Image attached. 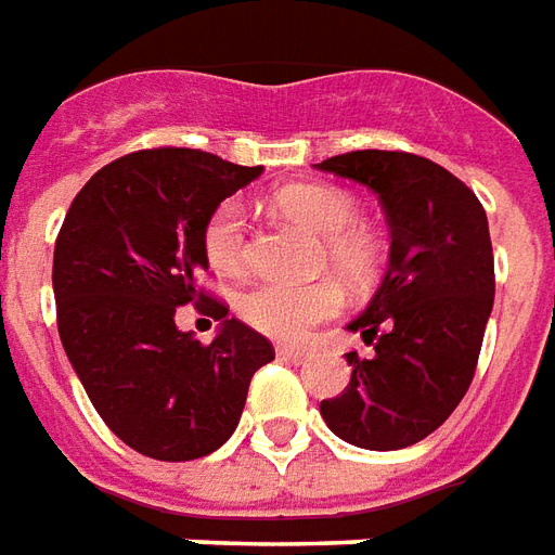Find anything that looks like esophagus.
Instances as JSON below:
<instances>
[{"label":"esophagus","instance_id":"1","mask_svg":"<svg viewBox=\"0 0 555 555\" xmlns=\"http://www.w3.org/2000/svg\"><path fill=\"white\" fill-rule=\"evenodd\" d=\"M276 356H279V359L294 361V364H299V361L309 359L311 352L309 350H299V347H276Z\"/></svg>","mask_w":555,"mask_h":555}]
</instances>
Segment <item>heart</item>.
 I'll use <instances>...</instances> for the list:
<instances>
[{
	"instance_id": "obj_1",
	"label": "heart",
	"mask_w": 555,
	"mask_h": 555,
	"mask_svg": "<svg viewBox=\"0 0 555 555\" xmlns=\"http://www.w3.org/2000/svg\"><path fill=\"white\" fill-rule=\"evenodd\" d=\"M273 203L282 215L323 237V261L344 282L361 285L376 273L382 261V241L373 229L359 223V203L350 194L323 184H291L279 191ZM203 246L208 264L217 273L237 276L244 270L246 217L241 203L229 199L208 217ZM340 306L344 297L332 282H311V285L261 282L244 291L237 299V311L253 330L288 344L309 338V332L323 320L335 318Z\"/></svg>"
}]
</instances>
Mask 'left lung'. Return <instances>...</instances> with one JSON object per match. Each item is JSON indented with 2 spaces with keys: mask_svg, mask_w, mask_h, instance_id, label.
I'll use <instances>...</instances> for the list:
<instances>
[{
  "mask_svg": "<svg viewBox=\"0 0 555 555\" xmlns=\"http://www.w3.org/2000/svg\"><path fill=\"white\" fill-rule=\"evenodd\" d=\"M318 170L371 188L391 225L385 279L347 326L373 356L347 352L350 385L320 414L347 444L403 450L444 424L474 379L494 306L486 208L450 170L412 152H347Z\"/></svg>",
  "mask_w": 555,
  "mask_h": 555,
  "instance_id": "1",
  "label": "left lung"
}]
</instances>
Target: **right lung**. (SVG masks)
<instances>
[{
	"label": "right lung",
	"mask_w": 555,
	"mask_h": 555,
	"mask_svg": "<svg viewBox=\"0 0 555 555\" xmlns=\"http://www.w3.org/2000/svg\"><path fill=\"white\" fill-rule=\"evenodd\" d=\"M258 176L211 152L141 150L90 176L64 217L52 261L61 344L111 433L150 459L223 447L253 373L273 361L264 335L199 288L208 217ZM191 301L221 320L211 345L175 326Z\"/></svg>",
	"instance_id": "right-lung-1"
}]
</instances>
